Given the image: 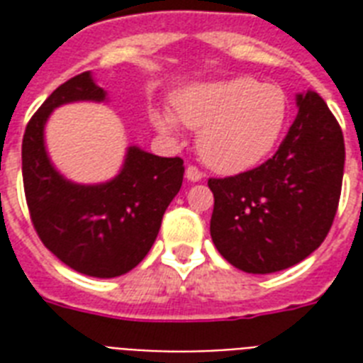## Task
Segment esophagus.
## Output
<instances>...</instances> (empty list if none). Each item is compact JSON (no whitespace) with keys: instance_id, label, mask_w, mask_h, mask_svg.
I'll use <instances>...</instances> for the list:
<instances>
[{"instance_id":"34e87169","label":"esophagus","mask_w":363,"mask_h":363,"mask_svg":"<svg viewBox=\"0 0 363 363\" xmlns=\"http://www.w3.org/2000/svg\"><path fill=\"white\" fill-rule=\"evenodd\" d=\"M186 179L190 182H199L201 179H203V173L198 169V167H194V165H190V167H186Z\"/></svg>"}]
</instances>
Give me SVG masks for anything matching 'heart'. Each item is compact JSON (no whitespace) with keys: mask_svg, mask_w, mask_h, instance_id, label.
<instances>
[{"mask_svg":"<svg viewBox=\"0 0 363 363\" xmlns=\"http://www.w3.org/2000/svg\"><path fill=\"white\" fill-rule=\"evenodd\" d=\"M173 104L175 115L152 113L156 130L175 135L179 121L198 130L199 158L224 175L259 164L279 141L288 113L281 88L252 77L194 82L175 94Z\"/></svg>","mask_w":363,"mask_h":363,"instance_id":"heart-1","label":"heart"}]
</instances>
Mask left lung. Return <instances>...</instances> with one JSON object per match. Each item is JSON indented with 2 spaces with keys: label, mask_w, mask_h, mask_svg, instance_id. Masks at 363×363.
Instances as JSON below:
<instances>
[{
  "label": "left lung",
  "mask_w": 363,
  "mask_h": 363,
  "mask_svg": "<svg viewBox=\"0 0 363 363\" xmlns=\"http://www.w3.org/2000/svg\"><path fill=\"white\" fill-rule=\"evenodd\" d=\"M298 116L265 164L209 179L211 238L245 273H275L315 252L335 218L345 167L343 131L313 90L296 96Z\"/></svg>",
  "instance_id": "8db88e82"
}]
</instances>
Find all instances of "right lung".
Masks as SVG:
<instances>
[{
	"label": "right lung",
	"instance_id": "right-lung-1",
	"mask_svg": "<svg viewBox=\"0 0 363 363\" xmlns=\"http://www.w3.org/2000/svg\"><path fill=\"white\" fill-rule=\"evenodd\" d=\"M107 101L90 71L54 90L31 116L22 139V179L31 222L43 245L82 275L113 279L131 271L158 238L162 216L182 184L181 158L131 145L118 175L99 184L65 179L48 158L45 125L54 109Z\"/></svg>",
	"mask_w": 363,
	"mask_h": 363
}]
</instances>
